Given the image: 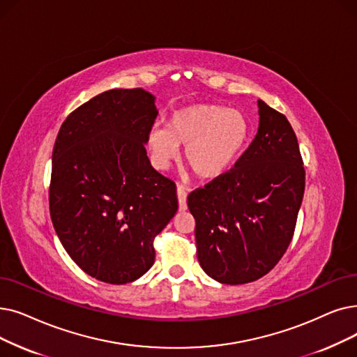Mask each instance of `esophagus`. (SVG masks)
<instances>
[{
    "label": "esophagus",
    "mask_w": 357,
    "mask_h": 357,
    "mask_svg": "<svg viewBox=\"0 0 357 357\" xmlns=\"http://www.w3.org/2000/svg\"><path fill=\"white\" fill-rule=\"evenodd\" d=\"M176 195H178V204H179V211L187 210V195L188 190L182 187V185H178L176 187Z\"/></svg>",
    "instance_id": "34e87169"
}]
</instances>
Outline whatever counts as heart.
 <instances>
[{"instance_id":"b5f03b06","label":"heart","mask_w":357,"mask_h":357,"mask_svg":"<svg viewBox=\"0 0 357 357\" xmlns=\"http://www.w3.org/2000/svg\"><path fill=\"white\" fill-rule=\"evenodd\" d=\"M251 127L246 116L220 105H191L169 116L166 128L153 127L146 146L153 165L167 169L185 147V160L195 175L215 179L225 175L243 150Z\"/></svg>"}]
</instances>
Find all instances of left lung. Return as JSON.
Listing matches in <instances>:
<instances>
[{
	"instance_id": "obj_1",
	"label": "left lung",
	"mask_w": 357,
	"mask_h": 357,
	"mask_svg": "<svg viewBox=\"0 0 357 357\" xmlns=\"http://www.w3.org/2000/svg\"><path fill=\"white\" fill-rule=\"evenodd\" d=\"M258 115V132L235 167L188 195L199 266L223 284L251 283L274 268L303 198L305 169L290 122L261 99Z\"/></svg>"
}]
</instances>
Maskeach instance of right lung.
I'll return each instance as SVG.
<instances>
[{
  "label": "right lung",
  "mask_w": 357,
  "mask_h": 357,
  "mask_svg": "<svg viewBox=\"0 0 357 357\" xmlns=\"http://www.w3.org/2000/svg\"><path fill=\"white\" fill-rule=\"evenodd\" d=\"M154 102L143 89L103 91L68 115L55 140L52 225L75 264L105 283L146 274L153 241L178 210L175 183L153 169L144 147Z\"/></svg>",
  "instance_id": "obj_1"
}]
</instances>
